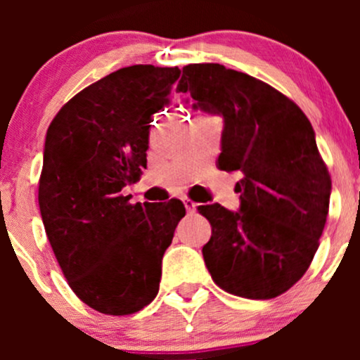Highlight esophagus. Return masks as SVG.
Segmentation results:
<instances>
[{
	"mask_svg": "<svg viewBox=\"0 0 360 360\" xmlns=\"http://www.w3.org/2000/svg\"><path fill=\"white\" fill-rule=\"evenodd\" d=\"M183 203H184V207H186V210L190 214L197 210V203H195L193 200H190V198H183Z\"/></svg>",
	"mask_w": 360,
	"mask_h": 360,
	"instance_id": "esophagus-1",
	"label": "esophagus"
}]
</instances>
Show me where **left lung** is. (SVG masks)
Instances as JSON below:
<instances>
[{
  "label": "left lung",
  "instance_id": "1",
  "mask_svg": "<svg viewBox=\"0 0 360 360\" xmlns=\"http://www.w3.org/2000/svg\"><path fill=\"white\" fill-rule=\"evenodd\" d=\"M176 90L223 116L217 167L242 174L237 212L198 207L212 226L207 270L235 296L277 297L310 266L329 210L331 177L310 120L268 83L221 64L184 66Z\"/></svg>",
  "mask_w": 360,
  "mask_h": 360
}]
</instances>
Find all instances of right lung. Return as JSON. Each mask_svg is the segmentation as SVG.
<instances>
[{"mask_svg": "<svg viewBox=\"0 0 360 360\" xmlns=\"http://www.w3.org/2000/svg\"><path fill=\"white\" fill-rule=\"evenodd\" d=\"M179 68H122L76 94L46 130L38 202L69 288L106 315L143 310L158 294L162 257L183 202L129 203L146 167L150 123Z\"/></svg>", "mask_w": 360, "mask_h": 360, "instance_id": "1", "label": "right lung"}]
</instances>
